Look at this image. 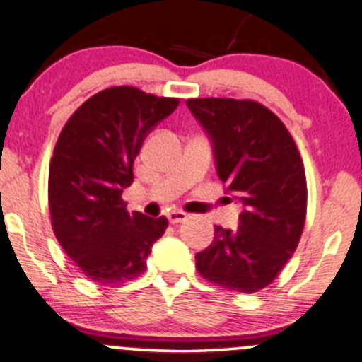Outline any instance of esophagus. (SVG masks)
<instances>
[{
    "mask_svg": "<svg viewBox=\"0 0 362 362\" xmlns=\"http://www.w3.org/2000/svg\"><path fill=\"white\" fill-rule=\"evenodd\" d=\"M187 218H189V216H187V213H184V211H170L168 213V219L172 224L185 221Z\"/></svg>",
    "mask_w": 362,
    "mask_h": 362,
    "instance_id": "34e87169",
    "label": "esophagus"
}]
</instances>
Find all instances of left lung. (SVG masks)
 Wrapping results in <instances>:
<instances>
[{"mask_svg": "<svg viewBox=\"0 0 362 362\" xmlns=\"http://www.w3.org/2000/svg\"><path fill=\"white\" fill-rule=\"evenodd\" d=\"M187 107L211 136L226 192L243 204L240 226H214L195 269L219 288L257 293L300 243L308 204L301 155L282 120L259 102L189 98Z\"/></svg>", "mask_w": 362, "mask_h": 362, "instance_id": "8db88e82", "label": "left lung"}]
</instances>
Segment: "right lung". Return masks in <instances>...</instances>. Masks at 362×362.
Segmentation results:
<instances>
[{"label": "right lung", "instance_id": "1", "mask_svg": "<svg viewBox=\"0 0 362 362\" xmlns=\"http://www.w3.org/2000/svg\"><path fill=\"white\" fill-rule=\"evenodd\" d=\"M180 100L136 86H112L68 119L49 165L54 235L88 279L122 284L146 271L153 243L168 219L129 213L122 190L134 180L143 141Z\"/></svg>", "mask_w": 362, "mask_h": 362}]
</instances>
